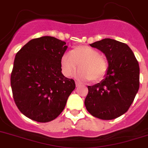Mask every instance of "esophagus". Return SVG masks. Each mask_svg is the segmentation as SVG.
Here are the masks:
<instances>
[{"label": "esophagus", "mask_w": 148, "mask_h": 148, "mask_svg": "<svg viewBox=\"0 0 148 148\" xmlns=\"http://www.w3.org/2000/svg\"><path fill=\"white\" fill-rule=\"evenodd\" d=\"M81 85V84L80 83H78V81H75V86H76V87H79Z\"/></svg>", "instance_id": "34e87169"}]
</instances>
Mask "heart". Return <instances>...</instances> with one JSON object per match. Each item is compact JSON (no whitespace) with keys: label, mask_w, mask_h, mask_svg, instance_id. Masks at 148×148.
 <instances>
[{"label":"heart","mask_w":148,"mask_h":148,"mask_svg":"<svg viewBox=\"0 0 148 148\" xmlns=\"http://www.w3.org/2000/svg\"><path fill=\"white\" fill-rule=\"evenodd\" d=\"M63 75L70 77L78 67L76 75L82 80L97 83L102 81L108 70V62L99 51L88 46H77L64 53L60 60Z\"/></svg>","instance_id":"1"}]
</instances>
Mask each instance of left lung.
Instances as JSON below:
<instances>
[{"instance_id":"1","label":"left lung","mask_w":148,"mask_h":148,"mask_svg":"<svg viewBox=\"0 0 148 148\" xmlns=\"http://www.w3.org/2000/svg\"><path fill=\"white\" fill-rule=\"evenodd\" d=\"M105 54L108 70L100 83L88 86L85 106L91 115L112 120L127 112L140 87V67L126 43L105 38L90 44Z\"/></svg>"}]
</instances>
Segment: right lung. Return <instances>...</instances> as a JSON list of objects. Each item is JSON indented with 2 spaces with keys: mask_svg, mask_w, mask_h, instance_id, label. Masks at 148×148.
Returning <instances> with one entry per match:
<instances>
[{
  "mask_svg": "<svg viewBox=\"0 0 148 148\" xmlns=\"http://www.w3.org/2000/svg\"><path fill=\"white\" fill-rule=\"evenodd\" d=\"M51 36L32 39L16 53L11 86L18 109L40 123L53 121L65 107L75 81L62 73L60 60L67 46Z\"/></svg>",
  "mask_w": 148,
  "mask_h": 148,
  "instance_id": "1",
  "label": "right lung"
}]
</instances>
